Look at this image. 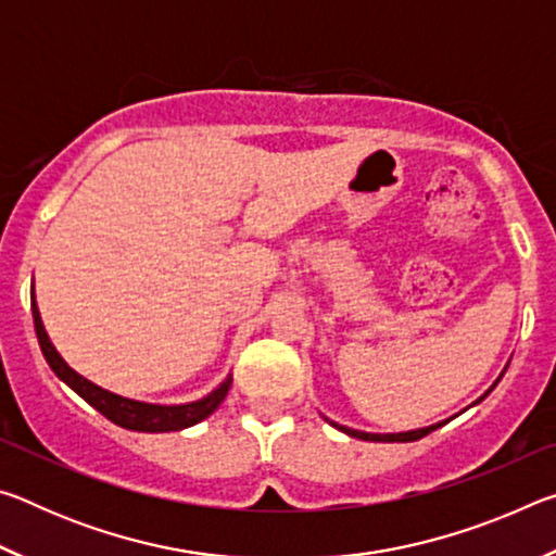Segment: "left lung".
Returning a JSON list of instances; mask_svg holds the SVG:
<instances>
[{"instance_id": "obj_1", "label": "left lung", "mask_w": 556, "mask_h": 556, "mask_svg": "<svg viewBox=\"0 0 556 556\" xmlns=\"http://www.w3.org/2000/svg\"><path fill=\"white\" fill-rule=\"evenodd\" d=\"M510 365V363H507ZM507 365H505V370H507ZM505 370L501 372V378L505 375ZM501 378H497L495 382H493V388L497 382H501ZM493 388L488 390L483 397H488V394L493 392ZM483 397H478L473 404H478L481 402ZM328 425L331 427H336L338 431H343V434H348V437H353V439H363V441H384V444H392V441H417V439H421V437H427L429 431H434V429H439L441 425H444V421H439V425H431V427H421V429H412V431H397V434H372V431H361V429H351V427H343V425H338V421H331L328 417H324Z\"/></svg>"}]
</instances>
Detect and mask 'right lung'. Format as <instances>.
<instances>
[{"mask_svg": "<svg viewBox=\"0 0 556 556\" xmlns=\"http://www.w3.org/2000/svg\"><path fill=\"white\" fill-rule=\"evenodd\" d=\"M31 314H34L36 338H39L41 353L46 357V363L51 365V370L55 372V378L63 380L73 392H78L90 407H96L100 414H105L110 421H115V425L122 429L162 434V431H181L199 425V421L211 417V414L220 407V402L225 400V394H228L232 384V375H228V378H225L218 388L205 394V397L184 402V404H156V402L125 397V394L110 392L92 380L83 378L80 372H75L71 365L63 361V355L55 351L49 333H46L34 291H31Z\"/></svg>", "mask_w": 556, "mask_h": 556, "instance_id": "obj_1", "label": "right lung"}]
</instances>
